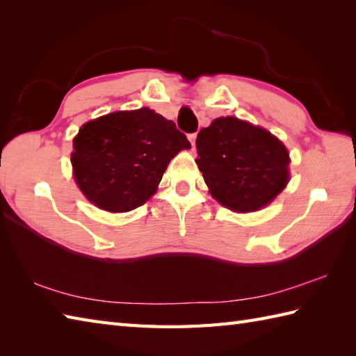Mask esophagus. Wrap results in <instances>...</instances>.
<instances>
[{
	"label": "esophagus",
	"mask_w": 356,
	"mask_h": 356,
	"mask_svg": "<svg viewBox=\"0 0 356 356\" xmlns=\"http://www.w3.org/2000/svg\"><path fill=\"white\" fill-rule=\"evenodd\" d=\"M188 139H190V142H191V145H193V148L195 147V139H197V134L195 133H191V134H188Z\"/></svg>",
	"instance_id": "obj_1"
}]
</instances>
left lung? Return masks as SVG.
Listing matches in <instances>:
<instances>
[{
  "mask_svg": "<svg viewBox=\"0 0 356 356\" xmlns=\"http://www.w3.org/2000/svg\"><path fill=\"white\" fill-rule=\"evenodd\" d=\"M195 163L213 197L236 213H252L289 182V153L274 134L234 116L217 118L195 140Z\"/></svg>",
  "mask_w": 356,
  "mask_h": 356,
  "instance_id": "left-lung-1",
  "label": "left lung"
}]
</instances>
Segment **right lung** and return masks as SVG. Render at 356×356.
Segmentation results:
<instances>
[{
    "instance_id": "add662e5",
    "label": "right lung",
    "mask_w": 356,
    "mask_h": 356,
    "mask_svg": "<svg viewBox=\"0 0 356 356\" xmlns=\"http://www.w3.org/2000/svg\"><path fill=\"white\" fill-rule=\"evenodd\" d=\"M172 120L147 107L115 111L81 127L73 139V177L108 213H127L157 191L171 159L190 148Z\"/></svg>"
}]
</instances>
